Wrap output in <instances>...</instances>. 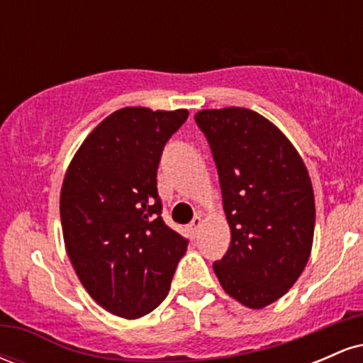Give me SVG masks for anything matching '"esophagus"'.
Segmentation results:
<instances>
[{
    "mask_svg": "<svg viewBox=\"0 0 363 363\" xmlns=\"http://www.w3.org/2000/svg\"><path fill=\"white\" fill-rule=\"evenodd\" d=\"M201 227H203V220H201V216H194V220H193V222H191V225H189V234H191V239H196V237H198L199 230H201Z\"/></svg>",
    "mask_w": 363,
    "mask_h": 363,
    "instance_id": "esophagus-1",
    "label": "esophagus"
}]
</instances>
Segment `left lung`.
Masks as SVG:
<instances>
[{"label": "left lung", "mask_w": 363, "mask_h": 363, "mask_svg": "<svg viewBox=\"0 0 363 363\" xmlns=\"http://www.w3.org/2000/svg\"><path fill=\"white\" fill-rule=\"evenodd\" d=\"M194 121L210 145L232 232L215 274L230 297L262 309L289 291L309 261L315 222L309 172L257 112L208 109Z\"/></svg>", "instance_id": "8db88e82"}]
</instances>
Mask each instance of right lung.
Masks as SVG:
<instances>
[{"instance_id": "add662e5", "label": "right lung", "mask_w": 363, "mask_h": 363, "mask_svg": "<svg viewBox=\"0 0 363 363\" xmlns=\"http://www.w3.org/2000/svg\"><path fill=\"white\" fill-rule=\"evenodd\" d=\"M189 112L126 107L83 141L62 181L66 252L99 306L136 319L167 297L187 239L165 225L157 169Z\"/></svg>"}]
</instances>
